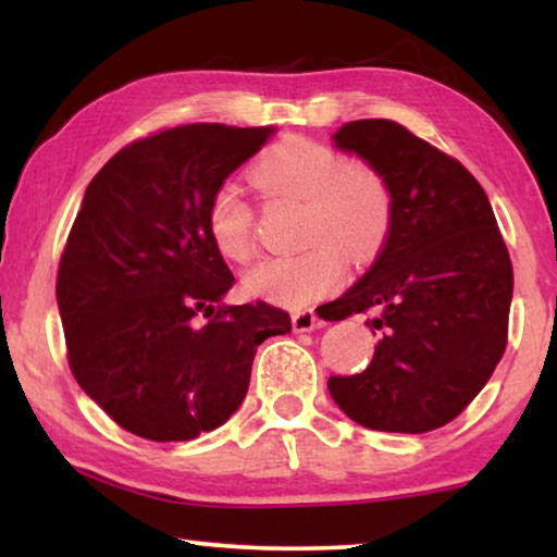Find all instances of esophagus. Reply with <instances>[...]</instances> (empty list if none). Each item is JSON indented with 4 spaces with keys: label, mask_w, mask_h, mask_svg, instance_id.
I'll return each mask as SVG.
<instances>
[{
    "label": "esophagus",
    "mask_w": 557,
    "mask_h": 557,
    "mask_svg": "<svg viewBox=\"0 0 557 557\" xmlns=\"http://www.w3.org/2000/svg\"><path fill=\"white\" fill-rule=\"evenodd\" d=\"M292 326L294 332H311L314 326H319V317L314 309H301V311H294L292 314Z\"/></svg>",
    "instance_id": "1"
}]
</instances>
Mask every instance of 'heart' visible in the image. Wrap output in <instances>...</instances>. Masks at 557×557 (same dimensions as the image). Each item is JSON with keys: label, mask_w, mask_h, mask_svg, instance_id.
Listing matches in <instances>:
<instances>
[{"label": "heart", "mask_w": 557, "mask_h": 557, "mask_svg": "<svg viewBox=\"0 0 557 557\" xmlns=\"http://www.w3.org/2000/svg\"><path fill=\"white\" fill-rule=\"evenodd\" d=\"M265 200L301 205L299 253L258 263L243 278L248 294L281 307H307L337 288L345 258L364 263L377 256L393 227L395 197L387 174L368 159H349L332 144L288 136L265 149L250 170ZM205 223L212 246L233 263L256 256V215L231 185L218 187Z\"/></svg>", "instance_id": "b5f03b06"}]
</instances>
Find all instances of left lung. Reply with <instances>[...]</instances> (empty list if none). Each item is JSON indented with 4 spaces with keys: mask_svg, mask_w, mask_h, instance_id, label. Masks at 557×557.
<instances>
[{
    "mask_svg": "<svg viewBox=\"0 0 557 557\" xmlns=\"http://www.w3.org/2000/svg\"><path fill=\"white\" fill-rule=\"evenodd\" d=\"M332 139L387 174L395 212L370 271L326 304V322L370 311L383 334L368 370L330 377V393L364 429H441L507 347L512 261L497 218L459 159L391 119L349 121Z\"/></svg>",
    "mask_w": 557,
    "mask_h": 557,
    "instance_id": "1",
    "label": "left lung"
}]
</instances>
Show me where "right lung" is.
Listing matches in <instances>:
<instances>
[{"label": "right lung", "instance_id": "1", "mask_svg": "<svg viewBox=\"0 0 557 557\" xmlns=\"http://www.w3.org/2000/svg\"><path fill=\"white\" fill-rule=\"evenodd\" d=\"M271 126L182 124L141 136L90 180L60 256L67 364L111 421L149 441L218 429L246 398L256 349L292 332L265 301L225 307L235 284L205 212Z\"/></svg>", "mask_w": 557, "mask_h": 557}]
</instances>
